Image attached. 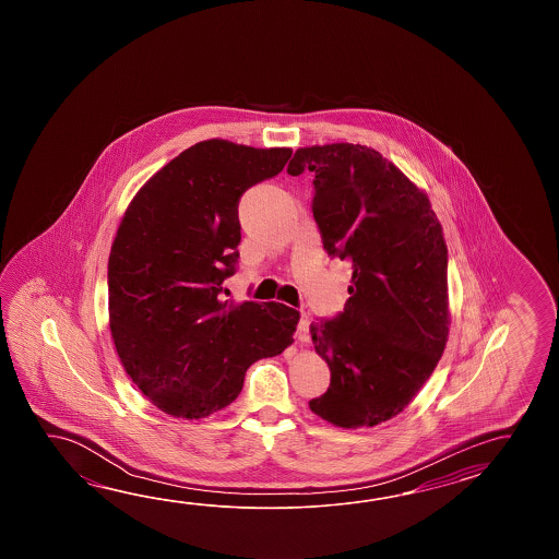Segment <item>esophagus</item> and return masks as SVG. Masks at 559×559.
Masks as SVG:
<instances>
[{
  "label": "esophagus",
  "mask_w": 559,
  "mask_h": 559,
  "mask_svg": "<svg viewBox=\"0 0 559 559\" xmlns=\"http://www.w3.org/2000/svg\"><path fill=\"white\" fill-rule=\"evenodd\" d=\"M309 321L308 316L306 313H301L299 316V321H297V340L299 342H309Z\"/></svg>",
  "instance_id": "esophagus-1"
}]
</instances>
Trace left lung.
Instances as JSON below:
<instances>
[{
	"label": "left lung",
	"mask_w": 559,
	"mask_h": 559,
	"mask_svg": "<svg viewBox=\"0 0 559 559\" xmlns=\"http://www.w3.org/2000/svg\"><path fill=\"white\" fill-rule=\"evenodd\" d=\"M304 171L323 248L354 270L344 311L309 325L332 371L309 409L337 428H373L404 412L445 349L443 229L428 193L368 145L299 147L287 174Z\"/></svg>",
	"instance_id": "8db88e82"
}]
</instances>
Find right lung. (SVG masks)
Masks as SVG:
<instances>
[{"label":"right lung","instance_id":"add662e5","mask_svg":"<svg viewBox=\"0 0 559 559\" xmlns=\"http://www.w3.org/2000/svg\"><path fill=\"white\" fill-rule=\"evenodd\" d=\"M289 147L205 140L143 183L107 262L109 330L121 366L167 416L200 419L238 397L246 371L294 344L299 311L234 304L239 198L274 178Z\"/></svg>","mask_w":559,"mask_h":559}]
</instances>
